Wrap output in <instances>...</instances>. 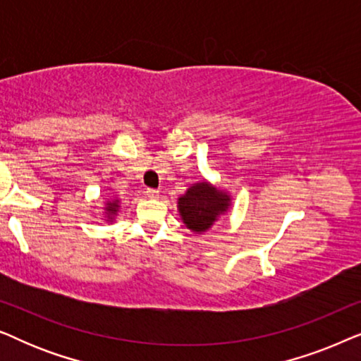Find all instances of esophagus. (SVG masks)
I'll return each mask as SVG.
<instances>
[{"label": "esophagus", "instance_id": "1", "mask_svg": "<svg viewBox=\"0 0 361 361\" xmlns=\"http://www.w3.org/2000/svg\"><path fill=\"white\" fill-rule=\"evenodd\" d=\"M146 195L149 197V199H157V197H159V190H157V189H146Z\"/></svg>", "mask_w": 361, "mask_h": 361}]
</instances>
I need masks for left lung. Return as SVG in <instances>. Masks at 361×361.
I'll return each instance as SVG.
<instances>
[{
	"label": "left lung",
	"mask_w": 361,
	"mask_h": 361,
	"mask_svg": "<svg viewBox=\"0 0 361 361\" xmlns=\"http://www.w3.org/2000/svg\"><path fill=\"white\" fill-rule=\"evenodd\" d=\"M230 195L209 182L192 184L177 200L180 219L195 233H204L230 209Z\"/></svg>",
	"instance_id": "left-lung-1"
}]
</instances>
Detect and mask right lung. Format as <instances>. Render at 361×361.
Instances as JSON below:
<instances>
[{"mask_svg": "<svg viewBox=\"0 0 361 361\" xmlns=\"http://www.w3.org/2000/svg\"><path fill=\"white\" fill-rule=\"evenodd\" d=\"M118 209H120V200H108L105 205V214L108 221H111L115 219V215L118 214Z\"/></svg>", "mask_w": 361, "mask_h": 361, "instance_id": "add662e5", "label": "right lung"}]
</instances>
